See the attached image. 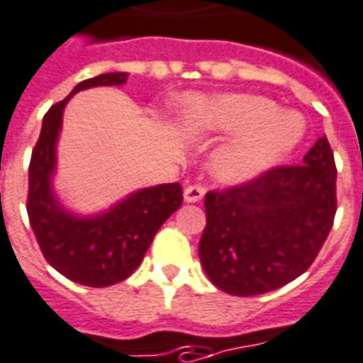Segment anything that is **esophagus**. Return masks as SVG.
I'll return each instance as SVG.
<instances>
[{
    "mask_svg": "<svg viewBox=\"0 0 363 363\" xmlns=\"http://www.w3.org/2000/svg\"><path fill=\"white\" fill-rule=\"evenodd\" d=\"M205 197V187L203 185H187L184 189L185 203H199Z\"/></svg>",
    "mask_w": 363,
    "mask_h": 363,
    "instance_id": "34e87169",
    "label": "esophagus"
}]
</instances>
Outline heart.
<instances>
[{
  "label": "heart",
  "instance_id": "1",
  "mask_svg": "<svg viewBox=\"0 0 363 363\" xmlns=\"http://www.w3.org/2000/svg\"><path fill=\"white\" fill-rule=\"evenodd\" d=\"M179 127L189 135H236L211 160V172L222 184L253 182L292 152L306 135V120L292 110L253 94H214L185 98Z\"/></svg>",
  "mask_w": 363,
  "mask_h": 363
}]
</instances>
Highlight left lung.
I'll return each instance as SVG.
<instances>
[{"label":"left lung","mask_w":363,"mask_h":363,"mask_svg":"<svg viewBox=\"0 0 363 363\" xmlns=\"http://www.w3.org/2000/svg\"><path fill=\"white\" fill-rule=\"evenodd\" d=\"M335 187L333 150L319 137L298 166L207 193L199 259L211 282L232 296H257L298 279L333 228Z\"/></svg>","instance_id":"1"}]
</instances>
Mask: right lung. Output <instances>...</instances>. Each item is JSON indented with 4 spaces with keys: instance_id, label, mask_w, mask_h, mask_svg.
Masks as SVG:
<instances>
[{
    "instance_id": "right-lung-1",
    "label": "right lung",
    "mask_w": 363,
    "mask_h": 363,
    "mask_svg": "<svg viewBox=\"0 0 363 363\" xmlns=\"http://www.w3.org/2000/svg\"><path fill=\"white\" fill-rule=\"evenodd\" d=\"M127 73H104L79 83L42 120L28 168L26 211L42 253L55 271L83 286L104 288L125 280L141 265L156 232L182 205V185L160 184L129 193L92 214L71 211L55 191L57 141L73 94L94 86H121Z\"/></svg>"
}]
</instances>
